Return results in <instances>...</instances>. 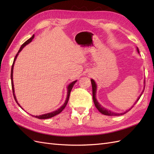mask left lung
<instances>
[{
    "label": "left lung",
    "instance_id": "obj_1",
    "mask_svg": "<svg viewBox=\"0 0 154 154\" xmlns=\"http://www.w3.org/2000/svg\"><path fill=\"white\" fill-rule=\"evenodd\" d=\"M137 50H138V52L139 53V50L138 48H137ZM91 84H92V89H93V102L94 103V105H95L96 108L98 109V110L99 111V112L101 113L104 114V115H106V116H120V115H122V114H124L125 113H126L127 112H128V111L132 109V108L135 105V104L138 102V100L140 99V97L142 96V93H143V91H144V89H143V91L142 92V93L140 94V95L139 96V97L138 98V99H137V100L135 102V103L134 104V105L130 108V109L127 110L126 111H125L124 112H122V113H116V112H112V111H111L110 110H108L106 109H105V108H104L103 106H102L100 105V104L99 103V102L97 100V99H96V92H97V85L95 83V82H94V81L93 79H91ZM144 84L146 85V83H145V81H144Z\"/></svg>",
    "mask_w": 154,
    "mask_h": 154
}]
</instances>
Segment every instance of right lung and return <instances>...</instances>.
Masks as SVG:
<instances>
[{"instance_id": "right-lung-1", "label": "right lung", "mask_w": 154, "mask_h": 154, "mask_svg": "<svg viewBox=\"0 0 154 154\" xmlns=\"http://www.w3.org/2000/svg\"><path fill=\"white\" fill-rule=\"evenodd\" d=\"M34 35H32V36L30 39H28V40L27 41H26V42H24V43L22 45V46L20 47V50H19V51H18V52L17 53V54L16 55V56H15V57H14V61H13V63H12V68H11V84H12V88L13 96H14L15 101H16V103H17V104H18V105H19L20 106V104H18V101H17V99H16V98L15 94H14V84H13V68H14V62H15V61H16V58H17V56L18 55V54L22 51V50L23 48H24V46H26V45L27 44H28L29 43H30V42L32 41V40H33V39H34ZM77 81V80H76V81H73V82L71 83L68 85V87H67V94L66 100H65V102L64 103V104H63V105H62V106L60 108V109H58L57 110L54 111V112H50V113L44 114H42V115H40V116H34L35 117V118H37V119H50V118L53 117V116H55V115H57V114H60V112H61L62 110H63L65 109V106H66V105H67V103H68V100H69V95H70V93H71V91L72 88H73V85H75V83H76ZM20 107H21V106H20ZM21 108H22V107H21ZM23 110H24V109H23ZM32 116H33V115H32Z\"/></svg>"}]
</instances>
